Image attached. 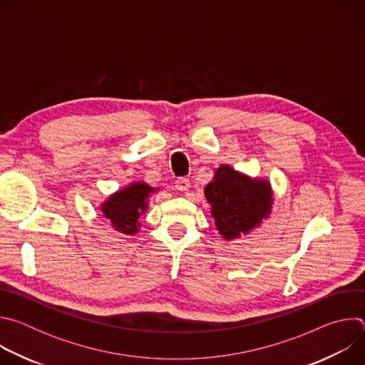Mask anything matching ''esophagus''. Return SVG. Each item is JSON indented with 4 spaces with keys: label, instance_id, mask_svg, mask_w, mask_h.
I'll return each mask as SVG.
<instances>
[{
    "label": "esophagus",
    "instance_id": "34e87169",
    "mask_svg": "<svg viewBox=\"0 0 365 365\" xmlns=\"http://www.w3.org/2000/svg\"><path fill=\"white\" fill-rule=\"evenodd\" d=\"M175 185H176V189H178V190H180V192H187L189 187H190V180H189L187 178H179Z\"/></svg>",
    "mask_w": 365,
    "mask_h": 365
}]
</instances>
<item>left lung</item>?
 I'll list each match as a JSON object with an SVG mask.
<instances>
[{
	"mask_svg": "<svg viewBox=\"0 0 365 365\" xmlns=\"http://www.w3.org/2000/svg\"><path fill=\"white\" fill-rule=\"evenodd\" d=\"M205 197L211 203V214L220 234L231 241L262 224L272 212L273 192L270 183L251 179L222 165L214 180L205 187Z\"/></svg>",
	"mask_w": 365,
	"mask_h": 365,
	"instance_id": "obj_1",
	"label": "left lung"
}]
</instances>
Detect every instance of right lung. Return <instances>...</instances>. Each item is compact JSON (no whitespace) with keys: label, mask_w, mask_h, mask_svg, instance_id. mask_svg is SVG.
<instances>
[{"label":"right lung","mask_w":365,"mask_h":365,"mask_svg":"<svg viewBox=\"0 0 365 365\" xmlns=\"http://www.w3.org/2000/svg\"><path fill=\"white\" fill-rule=\"evenodd\" d=\"M153 192L155 189L147 183L134 182L111 195L99 210L117 231L125 235H134L140 231L141 224L138 220L147 211V199Z\"/></svg>","instance_id":"obj_1"}]
</instances>
